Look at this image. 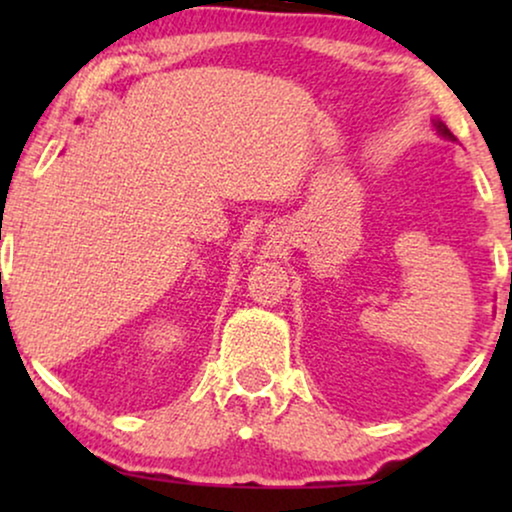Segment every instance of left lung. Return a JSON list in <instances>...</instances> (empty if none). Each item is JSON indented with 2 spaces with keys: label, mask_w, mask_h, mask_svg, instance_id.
Here are the masks:
<instances>
[{
  "label": "left lung",
  "mask_w": 512,
  "mask_h": 512,
  "mask_svg": "<svg viewBox=\"0 0 512 512\" xmlns=\"http://www.w3.org/2000/svg\"><path fill=\"white\" fill-rule=\"evenodd\" d=\"M433 128H436V130H438V135H440V137L450 139V142H457V137H454V135H452V132H450V130H447V125H445L443 121H433Z\"/></svg>",
  "instance_id": "obj_1"
}]
</instances>
